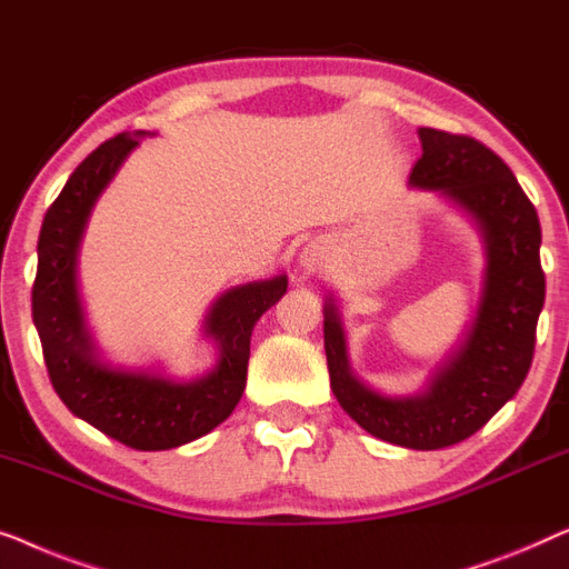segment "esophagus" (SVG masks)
<instances>
[{
    "mask_svg": "<svg viewBox=\"0 0 569 569\" xmlns=\"http://www.w3.org/2000/svg\"><path fill=\"white\" fill-rule=\"evenodd\" d=\"M327 262H330V247L322 242H311L301 250V268L307 273H322Z\"/></svg>",
    "mask_w": 569,
    "mask_h": 569,
    "instance_id": "obj_1",
    "label": "esophagus"
}]
</instances>
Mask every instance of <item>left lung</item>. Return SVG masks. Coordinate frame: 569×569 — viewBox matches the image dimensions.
Listing matches in <instances>:
<instances>
[{"label": "left lung", "mask_w": 569, "mask_h": 569, "mask_svg": "<svg viewBox=\"0 0 569 569\" xmlns=\"http://www.w3.org/2000/svg\"><path fill=\"white\" fill-rule=\"evenodd\" d=\"M422 157L410 188L430 190L475 223L485 250L477 311L428 381L410 395H383L353 371L338 299L325 301V353L342 410L381 441L436 451L475 436L521 389L543 307L541 227L516 174L469 136L420 128Z\"/></svg>", "instance_id": "8db88e82"}]
</instances>
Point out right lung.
Returning <instances> with one entry per match:
<instances>
[{"mask_svg":"<svg viewBox=\"0 0 569 569\" xmlns=\"http://www.w3.org/2000/svg\"><path fill=\"white\" fill-rule=\"evenodd\" d=\"M147 136L154 133H118L100 143L48 208L38 237L33 322L56 395L79 420L139 451H167L211 433L234 412L247 383L252 330L286 293L288 278L231 286L216 296L203 317L216 363L193 379L102 358L79 293V247L94 203Z\"/></svg>","mask_w":569,"mask_h":569,"instance_id":"1","label":"right lung"}]
</instances>
